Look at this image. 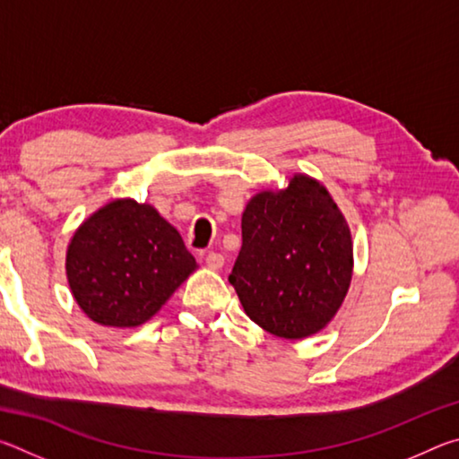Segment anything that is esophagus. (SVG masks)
Returning a JSON list of instances; mask_svg holds the SVG:
<instances>
[{
    "mask_svg": "<svg viewBox=\"0 0 459 459\" xmlns=\"http://www.w3.org/2000/svg\"><path fill=\"white\" fill-rule=\"evenodd\" d=\"M206 265L211 267V269H214V271H219L224 265V257H222L221 253H208L206 255Z\"/></svg>",
    "mask_w": 459,
    "mask_h": 459,
    "instance_id": "obj_1",
    "label": "esophagus"
}]
</instances>
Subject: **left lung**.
Here are the masks:
<instances>
[{"label":"left lung","instance_id":"8db88e82","mask_svg":"<svg viewBox=\"0 0 459 459\" xmlns=\"http://www.w3.org/2000/svg\"><path fill=\"white\" fill-rule=\"evenodd\" d=\"M243 247L229 281L245 314L273 336L301 340L328 325L351 290V227L322 182L293 174L247 202Z\"/></svg>","mask_w":459,"mask_h":459}]
</instances>
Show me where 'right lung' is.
Here are the masks:
<instances>
[{
	"mask_svg": "<svg viewBox=\"0 0 459 459\" xmlns=\"http://www.w3.org/2000/svg\"><path fill=\"white\" fill-rule=\"evenodd\" d=\"M184 240L152 204L115 198L92 212L66 247V279L95 324L137 328L196 271Z\"/></svg>",
	"mask_w": 459,
	"mask_h": 459,
	"instance_id": "1",
	"label": "right lung"
}]
</instances>
